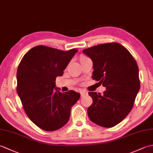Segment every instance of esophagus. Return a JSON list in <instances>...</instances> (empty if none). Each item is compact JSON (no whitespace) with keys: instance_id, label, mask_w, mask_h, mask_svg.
Masks as SVG:
<instances>
[{"instance_id":"obj_1","label":"esophagus","mask_w":153,"mask_h":153,"mask_svg":"<svg viewBox=\"0 0 153 153\" xmlns=\"http://www.w3.org/2000/svg\"><path fill=\"white\" fill-rule=\"evenodd\" d=\"M87 92H85V91H82L81 92V96L82 97H83V96H84V95H87Z\"/></svg>"}]
</instances>
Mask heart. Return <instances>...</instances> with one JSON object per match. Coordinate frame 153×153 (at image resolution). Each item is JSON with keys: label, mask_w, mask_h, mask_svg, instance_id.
<instances>
[{"label": "heart", "mask_w": 153, "mask_h": 153, "mask_svg": "<svg viewBox=\"0 0 153 153\" xmlns=\"http://www.w3.org/2000/svg\"><path fill=\"white\" fill-rule=\"evenodd\" d=\"M85 58H86V57H82V58H81V60H83V59H85Z\"/></svg>", "instance_id": "obj_1"}]
</instances>
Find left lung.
<instances>
[{
    "mask_svg": "<svg viewBox=\"0 0 153 153\" xmlns=\"http://www.w3.org/2000/svg\"><path fill=\"white\" fill-rule=\"evenodd\" d=\"M83 53L93 61L92 78L106 89L102 95L89 92L93 103L87 109L88 116L97 125L112 128L130 112L140 89L137 62L118 43L100 44Z\"/></svg>",
    "mask_w": 153,
    "mask_h": 153,
    "instance_id": "obj_1",
    "label": "left lung"
}]
</instances>
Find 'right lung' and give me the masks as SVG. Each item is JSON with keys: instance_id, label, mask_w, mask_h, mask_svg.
I'll use <instances>...</instances> for the list:
<instances>
[{"instance_id": "right-lung-1", "label": "right lung", "mask_w": 153, "mask_h": 153, "mask_svg": "<svg viewBox=\"0 0 153 153\" xmlns=\"http://www.w3.org/2000/svg\"><path fill=\"white\" fill-rule=\"evenodd\" d=\"M77 52L39 45L28 51L19 64L18 95L29 118L43 130L55 131L66 124L71 106L80 98L79 93H61L55 85L56 77L62 76Z\"/></svg>"}]
</instances>
